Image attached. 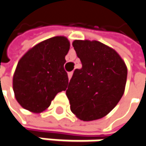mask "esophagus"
I'll use <instances>...</instances> for the list:
<instances>
[{
  "label": "esophagus",
  "mask_w": 146,
  "mask_h": 146,
  "mask_svg": "<svg viewBox=\"0 0 146 146\" xmlns=\"http://www.w3.org/2000/svg\"><path fill=\"white\" fill-rule=\"evenodd\" d=\"M72 76H73V73H72V72H70V73H68V79H69V80L71 79Z\"/></svg>",
  "instance_id": "esophagus-1"
}]
</instances>
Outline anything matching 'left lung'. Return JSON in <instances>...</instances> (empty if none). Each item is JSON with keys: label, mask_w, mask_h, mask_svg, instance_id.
Returning <instances> with one entry per match:
<instances>
[{"label": "left lung", "mask_w": 146, "mask_h": 146, "mask_svg": "<svg viewBox=\"0 0 146 146\" xmlns=\"http://www.w3.org/2000/svg\"><path fill=\"white\" fill-rule=\"evenodd\" d=\"M73 46L82 67L66 91L70 109L83 121L102 118L124 94L126 65L115 49L97 40H74Z\"/></svg>", "instance_id": "obj_1"}]
</instances>
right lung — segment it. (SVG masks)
Masks as SVG:
<instances>
[{"mask_svg": "<svg viewBox=\"0 0 146 146\" xmlns=\"http://www.w3.org/2000/svg\"><path fill=\"white\" fill-rule=\"evenodd\" d=\"M69 48L66 37L55 36L22 56L13 75V91L23 108L40 113L50 106L57 93L66 90L68 78L64 65Z\"/></svg>", "mask_w": 146, "mask_h": 146, "instance_id": "add662e5", "label": "right lung"}]
</instances>
